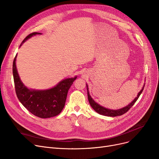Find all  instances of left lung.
<instances>
[{
	"mask_svg": "<svg viewBox=\"0 0 159 159\" xmlns=\"http://www.w3.org/2000/svg\"><path fill=\"white\" fill-rule=\"evenodd\" d=\"M144 86H145V84H143V86L142 87V89L140 91V92L138 93L137 97H136L135 99L130 103H129L128 105H127L126 107H123L122 108H120V109L111 110V109H108L107 108H105V107L101 106L100 105H99L98 103H97L92 98V97L90 96V95H89V91H88V86L86 84L88 101L89 102V104H90L91 107L93 108V109L95 110V111L96 112H98V114H101V115L106 116H110V117H115V116H121L125 113H126L128 111V110L134 105V104L136 102V101L138 100V99H139L140 94L142 93L143 89V88H144Z\"/></svg>",
	"mask_w": 159,
	"mask_h": 159,
	"instance_id": "left-lung-1",
	"label": "left lung"
}]
</instances>
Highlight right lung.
Returning a JSON list of instances; mask_svg holds the SVG:
<instances>
[{
	"mask_svg": "<svg viewBox=\"0 0 159 159\" xmlns=\"http://www.w3.org/2000/svg\"><path fill=\"white\" fill-rule=\"evenodd\" d=\"M39 32H33L27 36L20 47L28 39ZM17 54L13 61V75L16 92L19 101L29 111L41 118H49L58 115L63 110L69 89L77 79V76L61 80L52 88L48 89H32L27 88L20 80L18 74L16 61Z\"/></svg>",
	"mask_w": 159,
	"mask_h": 159,
	"instance_id": "1",
	"label": "right lung"
}]
</instances>
